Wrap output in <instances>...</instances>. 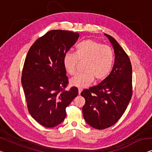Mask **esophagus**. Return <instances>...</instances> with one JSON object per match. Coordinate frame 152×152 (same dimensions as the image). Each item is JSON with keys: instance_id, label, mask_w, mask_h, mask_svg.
Instances as JSON below:
<instances>
[{"instance_id": "1", "label": "esophagus", "mask_w": 152, "mask_h": 152, "mask_svg": "<svg viewBox=\"0 0 152 152\" xmlns=\"http://www.w3.org/2000/svg\"><path fill=\"white\" fill-rule=\"evenodd\" d=\"M82 91H83L82 88H78V94H79V95H80V94H81V92H82Z\"/></svg>"}]
</instances>
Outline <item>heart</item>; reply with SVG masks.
<instances>
[{"label":"heart","mask_w":152,"mask_h":152,"mask_svg":"<svg viewBox=\"0 0 152 152\" xmlns=\"http://www.w3.org/2000/svg\"><path fill=\"white\" fill-rule=\"evenodd\" d=\"M79 61H84L83 71L70 80L71 85L84 87L94 80H103L111 71L114 63V52L111 47L92 39L83 41L77 44L75 53L67 52L63 57L65 69L70 75L76 73Z\"/></svg>","instance_id":"obj_1"}]
</instances>
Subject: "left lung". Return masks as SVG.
I'll list each match as a JSON object with an SVG mask.
<instances>
[{"label": "left lung", "mask_w": 152, "mask_h": 152, "mask_svg": "<svg viewBox=\"0 0 152 152\" xmlns=\"http://www.w3.org/2000/svg\"><path fill=\"white\" fill-rule=\"evenodd\" d=\"M104 35L115 53L112 71L98 85L85 89L83 114L86 122L98 130L109 128L117 122L126 110L132 95V65L128 54L114 38Z\"/></svg>", "instance_id": "1"}]
</instances>
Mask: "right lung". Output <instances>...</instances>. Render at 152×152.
<instances>
[{"mask_svg": "<svg viewBox=\"0 0 152 152\" xmlns=\"http://www.w3.org/2000/svg\"><path fill=\"white\" fill-rule=\"evenodd\" d=\"M79 33L52 30L35 41L27 53L22 74V85L28 112L46 128L62 123L65 108L78 96L76 87L68 91L63 57L74 46Z\"/></svg>", "mask_w": 152, "mask_h": 152, "instance_id": "right-lung-1", "label": "right lung"}]
</instances>
